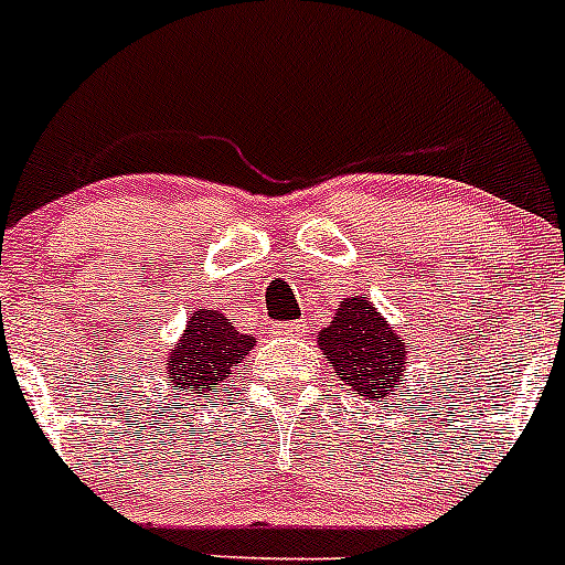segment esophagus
<instances>
[{"label":"esophagus","instance_id":"obj_1","mask_svg":"<svg viewBox=\"0 0 565 565\" xmlns=\"http://www.w3.org/2000/svg\"><path fill=\"white\" fill-rule=\"evenodd\" d=\"M274 331H277L279 337H306L308 326L306 322H279V326H274Z\"/></svg>","mask_w":565,"mask_h":565}]
</instances>
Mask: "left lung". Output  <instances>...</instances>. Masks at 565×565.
<instances>
[{
    "label": "left lung",
    "mask_w": 565,
    "mask_h": 565,
    "mask_svg": "<svg viewBox=\"0 0 565 565\" xmlns=\"http://www.w3.org/2000/svg\"><path fill=\"white\" fill-rule=\"evenodd\" d=\"M317 342L339 382L359 396L379 402L396 384H404L411 342H404L387 326V319L373 308L367 294L344 299L333 313L331 326L319 331Z\"/></svg>",
    "instance_id": "1"
}]
</instances>
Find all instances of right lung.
<instances>
[{"label":"right lung","instance_id":"right-lung-1","mask_svg":"<svg viewBox=\"0 0 565 565\" xmlns=\"http://www.w3.org/2000/svg\"><path fill=\"white\" fill-rule=\"evenodd\" d=\"M254 348V337L239 333L221 311L198 308L189 317L186 331L167 356L163 382L169 396L201 402L212 396L228 373L237 367Z\"/></svg>","mask_w":565,"mask_h":565}]
</instances>
